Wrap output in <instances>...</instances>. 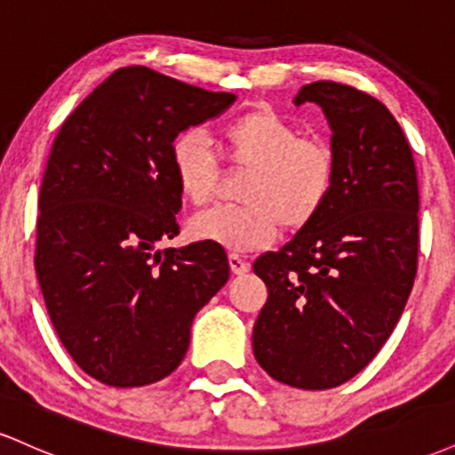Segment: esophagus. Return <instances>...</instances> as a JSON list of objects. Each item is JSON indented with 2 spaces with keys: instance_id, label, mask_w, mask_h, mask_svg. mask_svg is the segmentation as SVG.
<instances>
[{
  "instance_id": "34e87169",
  "label": "esophagus",
  "mask_w": 455,
  "mask_h": 455,
  "mask_svg": "<svg viewBox=\"0 0 455 455\" xmlns=\"http://www.w3.org/2000/svg\"><path fill=\"white\" fill-rule=\"evenodd\" d=\"M228 265H231V271L235 275H242L250 269V263L245 259L239 257V254H228Z\"/></svg>"
}]
</instances>
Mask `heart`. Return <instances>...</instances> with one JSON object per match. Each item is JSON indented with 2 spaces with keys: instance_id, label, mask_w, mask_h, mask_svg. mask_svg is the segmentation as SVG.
<instances>
[{
  "instance_id": "heart-1",
  "label": "heart",
  "mask_w": 455,
  "mask_h": 455,
  "mask_svg": "<svg viewBox=\"0 0 455 455\" xmlns=\"http://www.w3.org/2000/svg\"><path fill=\"white\" fill-rule=\"evenodd\" d=\"M222 156L235 171H248L239 188L243 205L198 213L192 235L231 252H254L278 237L280 227L299 231L331 198L338 180L336 151L327 140L301 137L293 122L269 107L250 108L218 130ZM177 186L192 205H207L222 181L220 158L196 132L171 145Z\"/></svg>"
}]
</instances>
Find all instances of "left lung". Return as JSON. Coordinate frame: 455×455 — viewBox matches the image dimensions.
I'll list each match as a JSON object with an SVG mask.
<instances>
[{
    "label": "left lung",
    "mask_w": 455,
    "mask_h": 455,
    "mask_svg": "<svg viewBox=\"0 0 455 455\" xmlns=\"http://www.w3.org/2000/svg\"><path fill=\"white\" fill-rule=\"evenodd\" d=\"M316 102L331 126V198L278 252L252 269L267 286L252 348L271 379L299 389L347 383L398 325L419 252V186L412 151L383 102L316 81L295 104Z\"/></svg>",
    "instance_id": "1"
}]
</instances>
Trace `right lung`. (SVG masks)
<instances>
[{
    "mask_svg": "<svg viewBox=\"0 0 455 455\" xmlns=\"http://www.w3.org/2000/svg\"><path fill=\"white\" fill-rule=\"evenodd\" d=\"M233 102V93L128 66L57 132L38 195L36 274L64 348L104 385L169 377L196 312L231 275L222 245H156L180 235L171 145Z\"/></svg>",
    "mask_w": 455,
    "mask_h": 455,
    "instance_id": "1",
    "label": "right lung"
}]
</instances>
